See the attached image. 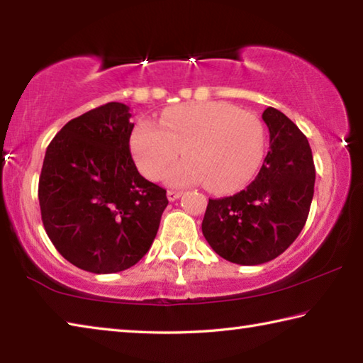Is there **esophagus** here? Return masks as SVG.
<instances>
[{
	"label": "esophagus",
	"instance_id": "1",
	"mask_svg": "<svg viewBox=\"0 0 363 363\" xmlns=\"http://www.w3.org/2000/svg\"><path fill=\"white\" fill-rule=\"evenodd\" d=\"M181 195H182V192H179V190H168V192H167V196H168L169 201L177 200Z\"/></svg>",
	"mask_w": 363,
	"mask_h": 363
}]
</instances>
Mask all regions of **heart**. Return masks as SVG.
Listing matches in <instances>:
<instances>
[{"mask_svg":"<svg viewBox=\"0 0 363 363\" xmlns=\"http://www.w3.org/2000/svg\"><path fill=\"white\" fill-rule=\"evenodd\" d=\"M130 149L140 174L182 187L208 182L225 194L247 184L259 167L264 128L256 115L227 102H189L164 110L158 125L143 120L133 128Z\"/></svg>","mask_w":363,"mask_h":363,"instance_id":"b5f03b06","label":"heart"}]
</instances>
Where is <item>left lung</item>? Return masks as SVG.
I'll return each mask as SVG.
<instances>
[{"instance_id": "8db88e82", "label": "left lung", "mask_w": 363, "mask_h": 363, "mask_svg": "<svg viewBox=\"0 0 363 363\" xmlns=\"http://www.w3.org/2000/svg\"><path fill=\"white\" fill-rule=\"evenodd\" d=\"M269 152L259 173L240 192L210 200L201 232L224 259L257 266L296 240L314 196L315 167L307 138L277 108L267 107Z\"/></svg>"}]
</instances>
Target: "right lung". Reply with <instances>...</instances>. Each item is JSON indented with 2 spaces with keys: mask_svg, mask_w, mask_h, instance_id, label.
<instances>
[{
  "mask_svg": "<svg viewBox=\"0 0 363 363\" xmlns=\"http://www.w3.org/2000/svg\"><path fill=\"white\" fill-rule=\"evenodd\" d=\"M134 128L121 102L70 120L48 145L38 200L49 240L93 274L134 266L152 247L167 190L139 174L130 152Z\"/></svg>",
  "mask_w": 363,
  "mask_h": 363,
  "instance_id": "1",
  "label": "right lung"
}]
</instances>
